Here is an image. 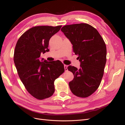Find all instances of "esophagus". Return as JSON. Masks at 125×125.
<instances>
[{
    "label": "esophagus",
    "instance_id": "34e87169",
    "mask_svg": "<svg viewBox=\"0 0 125 125\" xmlns=\"http://www.w3.org/2000/svg\"><path fill=\"white\" fill-rule=\"evenodd\" d=\"M67 68H68V66H67V65H64V68H65V70L66 71L68 70Z\"/></svg>",
    "mask_w": 125,
    "mask_h": 125
}]
</instances>
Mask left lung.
Returning a JSON list of instances; mask_svg holds the SVG:
<instances>
[{
  "mask_svg": "<svg viewBox=\"0 0 125 125\" xmlns=\"http://www.w3.org/2000/svg\"><path fill=\"white\" fill-rule=\"evenodd\" d=\"M61 31L73 44V51L81 63L79 69L68 67L74 75L69 83L70 90L78 97H86L101 83L106 62V46L97 30L88 24L65 25Z\"/></svg>",
  "mask_w": 125,
  "mask_h": 125,
  "instance_id": "8db88e82",
  "label": "left lung"
}]
</instances>
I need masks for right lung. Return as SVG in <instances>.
<instances>
[{"instance_id": "add662e5", "label": "right lung", "mask_w": 125, "mask_h": 125, "mask_svg": "<svg viewBox=\"0 0 125 125\" xmlns=\"http://www.w3.org/2000/svg\"><path fill=\"white\" fill-rule=\"evenodd\" d=\"M62 25L37 26L28 30L18 40L14 62L20 80L33 97L43 100L55 92L54 81L65 71L60 61L40 60L41 54L49 52V41Z\"/></svg>"}]
</instances>
